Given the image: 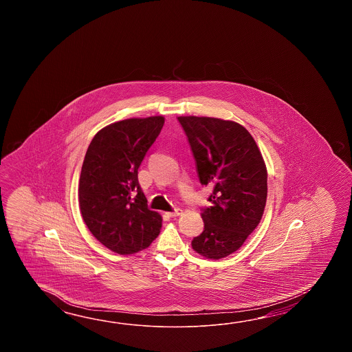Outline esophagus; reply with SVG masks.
<instances>
[{
	"label": "esophagus",
	"mask_w": 352,
	"mask_h": 352,
	"mask_svg": "<svg viewBox=\"0 0 352 352\" xmlns=\"http://www.w3.org/2000/svg\"><path fill=\"white\" fill-rule=\"evenodd\" d=\"M181 209H175L173 211H170V212H167V215L170 217H179V214H181Z\"/></svg>",
	"instance_id": "1"
}]
</instances>
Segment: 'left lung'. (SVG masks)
Wrapping results in <instances>:
<instances>
[{
	"label": "left lung",
	"instance_id": "8db88e82",
	"mask_svg": "<svg viewBox=\"0 0 352 352\" xmlns=\"http://www.w3.org/2000/svg\"><path fill=\"white\" fill-rule=\"evenodd\" d=\"M200 184L212 187L202 209L204 232L191 241L206 259L236 252L262 220L267 202V167L254 138L232 120L181 116Z\"/></svg>",
	"mask_w": 352,
	"mask_h": 352
}]
</instances>
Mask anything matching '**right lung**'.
<instances>
[{
	"mask_svg": "<svg viewBox=\"0 0 352 352\" xmlns=\"http://www.w3.org/2000/svg\"><path fill=\"white\" fill-rule=\"evenodd\" d=\"M164 123V116L114 122L94 135L85 153L78 187L82 220L117 254L150 247L162 228V217L147 206L138 168Z\"/></svg>",
	"mask_w": 352,
	"mask_h": 352,
	"instance_id": "1",
	"label": "right lung"
}]
</instances>
